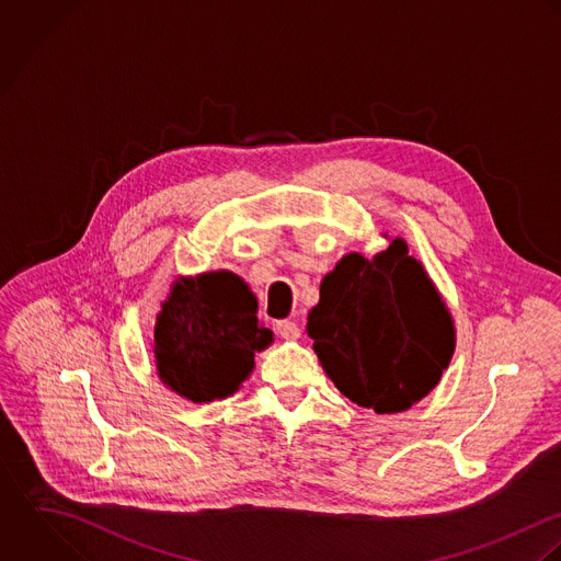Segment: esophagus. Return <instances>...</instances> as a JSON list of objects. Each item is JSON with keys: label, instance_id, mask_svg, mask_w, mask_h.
<instances>
[{"label": "esophagus", "instance_id": "obj_1", "mask_svg": "<svg viewBox=\"0 0 561 561\" xmlns=\"http://www.w3.org/2000/svg\"><path fill=\"white\" fill-rule=\"evenodd\" d=\"M275 332H277V336L286 337V340H297V337L301 336V330H299V325L295 321H279L275 325Z\"/></svg>", "mask_w": 561, "mask_h": 561}]
</instances>
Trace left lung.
Wrapping results in <instances>:
<instances>
[{"label":"left lung","mask_w":561,"mask_h":561,"mask_svg":"<svg viewBox=\"0 0 561 561\" xmlns=\"http://www.w3.org/2000/svg\"><path fill=\"white\" fill-rule=\"evenodd\" d=\"M306 330L337 390L377 414L421 401L455 348L450 314L401 238L373 260L344 255L323 277Z\"/></svg>","instance_id":"8db88e82"}]
</instances>
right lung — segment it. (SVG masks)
Listing matches in <instances>:
<instances>
[{
  "label": "right lung",
  "mask_w": 561,
  "mask_h": 561,
  "mask_svg": "<svg viewBox=\"0 0 561 561\" xmlns=\"http://www.w3.org/2000/svg\"><path fill=\"white\" fill-rule=\"evenodd\" d=\"M255 312V297L233 273L178 282L153 332L160 379L195 403L233 394L251 373L255 351L273 340Z\"/></svg>",
  "instance_id": "right-lung-1"
}]
</instances>
